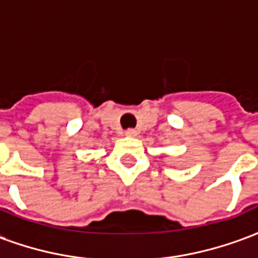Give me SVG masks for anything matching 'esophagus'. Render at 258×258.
Wrapping results in <instances>:
<instances>
[{"instance_id":"obj_1","label":"esophagus","mask_w":258,"mask_h":258,"mask_svg":"<svg viewBox=\"0 0 258 258\" xmlns=\"http://www.w3.org/2000/svg\"><path fill=\"white\" fill-rule=\"evenodd\" d=\"M125 135H127V137H137V135H138V131L135 128H128L125 131Z\"/></svg>"}]
</instances>
